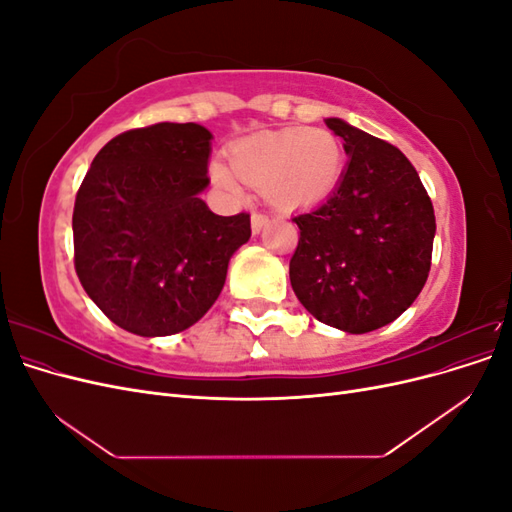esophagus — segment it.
<instances>
[{"instance_id":"34e87169","label":"esophagus","mask_w":512,"mask_h":512,"mask_svg":"<svg viewBox=\"0 0 512 512\" xmlns=\"http://www.w3.org/2000/svg\"><path fill=\"white\" fill-rule=\"evenodd\" d=\"M267 224H269V215L267 213H260V211L252 213V230L254 232H260Z\"/></svg>"}]
</instances>
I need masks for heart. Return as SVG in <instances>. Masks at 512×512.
<instances>
[{
    "instance_id": "b5f03b06",
    "label": "heart",
    "mask_w": 512,
    "mask_h": 512,
    "mask_svg": "<svg viewBox=\"0 0 512 512\" xmlns=\"http://www.w3.org/2000/svg\"><path fill=\"white\" fill-rule=\"evenodd\" d=\"M342 164V145L335 134L322 128L262 132L228 149L230 172L286 209L327 198L342 175ZM211 175L224 190L237 192L235 178L222 164H215Z\"/></svg>"
}]
</instances>
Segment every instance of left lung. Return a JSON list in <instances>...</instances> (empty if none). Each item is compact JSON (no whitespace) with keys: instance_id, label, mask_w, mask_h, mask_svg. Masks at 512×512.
<instances>
[{"instance_id":"left-lung-1","label":"left lung","mask_w":512,"mask_h":512,"mask_svg":"<svg viewBox=\"0 0 512 512\" xmlns=\"http://www.w3.org/2000/svg\"><path fill=\"white\" fill-rule=\"evenodd\" d=\"M350 156L335 192L292 222L301 235L290 284L316 320L369 333L399 318L431 269L436 215L416 168L395 145L327 119Z\"/></svg>"}]
</instances>
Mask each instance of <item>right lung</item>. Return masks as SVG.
<instances>
[{"instance_id":"1","label":"right lung","mask_w":512,"mask_h":512,"mask_svg":"<svg viewBox=\"0 0 512 512\" xmlns=\"http://www.w3.org/2000/svg\"><path fill=\"white\" fill-rule=\"evenodd\" d=\"M211 132L153 123L108 141L74 200V269L108 320L143 337L192 327L220 297L228 260L250 239V213L215 215Z\"/></svg>"}]
</instances>
